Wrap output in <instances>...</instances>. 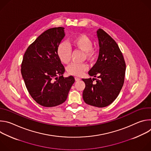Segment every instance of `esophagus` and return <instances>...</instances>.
<instances>
[{"label": "esophagus", "mask_w": 151, "mask_h": 151, "mask_svg": "<svg viewBox=\"0 0 151 151\" xmlns=\"http://www.w3.org/2000/svg\"><path fill=\"white\" fill-rule=\"evenodd\" d=\"M75 79L76 81H78L81 80V78H78V77H75Z\"/></svg>", "instance_id": "esophagus-1"}]
</instances>
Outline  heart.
Wrapping results in <instances>:
<instances>
[{"label":"heart","instance_id":"heart-1","mask_svg":"<svg viewBox=\"0 0 151 151\" xmlns=\"http://www.w3.org/2000/svg\"><path fill=\"white\" fill-rule=\"evenodd\" d=\"M71 43L73 47L83 51L85 58L91 60L94 56V50L93 48V42L87 35L81 34L73 37ZM72 50L70 47L66 42H61L57 49V55L59 60L64 64H68L70 60ZM88 69V66L85 63H72L67 68L69 74L74 76H81Z\"/></svg>","mask_w":151,"mask_h":151}]
</instances>
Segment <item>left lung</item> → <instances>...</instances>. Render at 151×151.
Returning <instances> with one entry per match:
<instances>
[{"label": "left lung", "instance_id": "1", "mask_svg": "<svg viewBox=\"0 0 151 151\" xmlns=\"http://www.w3.org/2000/svg\"><path fill=\"white\" fill-rule=\"evenodd\" d=\"M97 36L99 45V57L88 74L90 76H98L99 79H95L96 83L94 84L91 78L82 79L85 83L82 96L87 104L104 107L117 98L122 88L125 63L118 44L108 34L99 29Z\"/></svg>", "mask_w": 151, "mask_h": 151}]
</instances>
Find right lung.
Instances as JSON below:
<instances>
[{
  "label": "right lung",
  "mask_w": 151,
  "mask_h": 151,
  "mask_svg": "<svg viewBox=\"0 0 151 151\" xmlns=\"http://www.w3.org/2000/svg\"><path fill=\"white\" fill-rule=\"evenodd\" d=\"M62 27L50 29L39 36L24 53L21 72L26 88L36 103L54 107L68 98L75 82L72 76L64 78L65 69L57 49L65 36Z\"/></svg>",
  "instance_id": "obj_1"
}]
</instances>
